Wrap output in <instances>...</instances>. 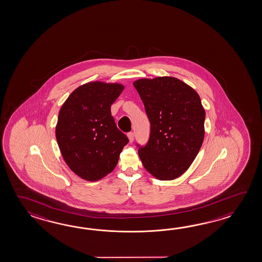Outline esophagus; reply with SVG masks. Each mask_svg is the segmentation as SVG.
Masks as SVG:
<instances>
[{
  "instance_id": "34e87169",
  "label": "esophagus",
  "mask_w": 262,
  "mask_h": 262,
  "mask_svg": "<svg viewBox=\"0 0 262 262\" xmlns=\"http://www.w3.org/2000/svg\"><path fill=\"white\" fill-rule=\"evenodd\" d=\"M127 137H128L129 141H130V142H133V140H134L133 132H129V133L127 134Z\"/></svg>"
}]
</instances>
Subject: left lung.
<instances>
[{
  "label": "left lung",
  "instance_id": "left-lung-1",
  "mask_svg": "<svg viewBox=\"0 0 262 262\" xmlns=\"http://www.w3.org/2000/svg\"><path fill=\"white\" fill-rule=\"evenodd\" d=\"M150 123V139L139 147L146 170L158 180L184 174L201 150L205 111L200 95L172 77L141 78L134 82Z\"/></svg>",
  "mask_w": 262,
  "mask_h": 262
}]
</instances>
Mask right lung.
I'll use <instances>...</instances> for the list:
<instances>
[{"instance_id": "add662e5", "label": "right lung", "mask_w": 262, "mask_h": 262, "mask_svg": "<svg viewBox=\"0 0 262 262\" xmlns=\"http://www.w3.org/2000/svg\"><path fill=\"white\" fill-rule=\"evenodd\" d=\"M122 84L89 82L68 96L59 112L56 139L67 166L95 182L112 172L129 139L112 116Z\"/></svg>"}]
</instances>
